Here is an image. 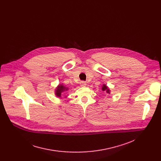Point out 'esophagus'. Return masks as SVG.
Masks as SVG:
<instances>
[{
    "label": "esophagus",
    "instance_id": "34e87169",
    "mask_svg": "<svg viewBox=\"0 0 161 161\" xmlns=\"http://www.w3.org/2000/svg\"><path fill=\"white\" fill-rule=\"evenodd\" d=\"M80 85L81 87H86L87 86V83L85 81H81L80 82Z\"/></svg>",
    "mask_w": 161,
    "mask_h": 161
}]
</instances>
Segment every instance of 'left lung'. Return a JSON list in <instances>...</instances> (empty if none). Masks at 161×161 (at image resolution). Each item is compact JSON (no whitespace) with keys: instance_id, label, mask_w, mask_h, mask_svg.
Here are the masks:
<instances>
[{"instance_id":"8db88e82","label":"left lung","mask_w":161,"mask_h":161,"mask_svg":"<svg viewBox=\"0 0 161 161\" xmlns=\"http://www.w3.org/2000/svg\"><path fill=\"white\" fill-rule=\"evenodd\" d=\"M102 90L103 91H106L107 93H110V90H109V89L108 88V87L106 86V85H105V84H103V86H102Z\"/></svg>"}]
</instances>
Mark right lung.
<instances>
[{
    "mask_svg": "<svg viewBox=\"0 0 161 161\" xmlns=\"http://www.w3.org/2000/svg\"><path fill=\"white\" fill-rule=\"evenodd\" d=\"M69 89L65 86H64L63 84H59L58 87L56 89L55 91V95L58 97H61V93L64 92L65 91H68Z\"/></svg>",
    "mask_w": 161,
    "mask_h": 161,
    "instance_id": "add662e5",
    "label": "right lung"
}]
</instances>
